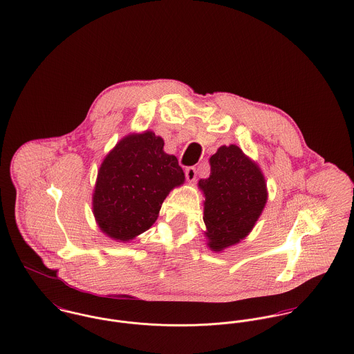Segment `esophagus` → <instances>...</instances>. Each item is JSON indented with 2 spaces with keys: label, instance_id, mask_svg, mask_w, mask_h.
<instances>
[{
  "label": "esophagus",
  "instance_id": "1",
  "mask_svg": "<svg viewBox=\"0 0 354 354\" xmlns=\"http://www.w3.org/2000/svg\"><path fill=\"white\" fill-rule=\"evenodd\" d=\"M185 174H186V179H187L189 182H194V180H195V178H196V169H195L194 167H187L186 171H185Z\"/></svg>",
  "mask_w": 354,
  "mask_h": 354
}]
</instances>
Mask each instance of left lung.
<instances>
[{"label": "left lung", "instance_id": "1", "mask_svg": "<svg viewBox=\"0 0 354 354\" xmlns=\"http://www.w3.org/2000/svg\"><path fill=\"white\" fill-rule=\"evenodd\" d=\"M210 176L201 179L205 237L207 246L222 252L252 232L268 201L264 174L259 164L236 144L222 145L210 158Z\"/></svg>", "mask_w": 354, "mask_h": 354}]
</instances>
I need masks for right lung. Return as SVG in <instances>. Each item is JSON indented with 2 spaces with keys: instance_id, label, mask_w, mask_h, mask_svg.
Here are the masks:
<instances>
[{
  "instance_id": "add662e5",
  "label": "right lung",
  "mask_w": 354,
  "mask_h": 354,
  "mask_svg": "<svg viewBox=\"0 0 354 354\" xmlns=\"http://www.w3.org/2000/svg\"><path fill=\"white\" fill-rule=\"evenodd\" d=\"M185 172L164 140L152 131L122 137L105 156L93 191V214L100 230L128 243L159 217L167 195L185 183Z\"/></svg>"
}]
</instances>
